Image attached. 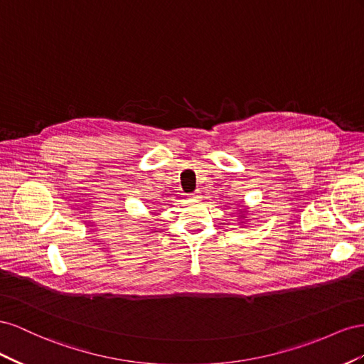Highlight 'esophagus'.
Here are the masks:
<instances>
[{
	"label": "esophagus",
	"mask_w": 364,
	"mask_h": 364,
	"mask_svg": "<svg viewBox=\"0 0 364 364\" xmlns=\"http://www.w3.org/2000/svg\"><path fill=\"white\" fill-rule=\"evenodd\" d=\"M200 191H195V192H192L191 193V198H193V200H198V198H201V196H200Z\"/></svg>",
	"instance_id": "1"
}]
</instances>
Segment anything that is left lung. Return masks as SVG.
<instances>
[{
  "instance_id": "left-lung-1",
  "label": "left lung",
  "mask_w": 364,
  "mask_h": 364,
  "mask_svg": "<svg viewBox=\"0 0 364 364\" xmlns=\"http://www.w3.org/2000/svg\"><path fill=\"white\" fill-rule=\"evenodd\" d=\"M241 213H242V212H241Z\"/></svg>"
}]
</instances>
